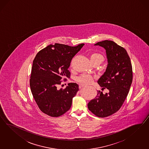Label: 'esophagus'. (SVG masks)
Returning <instances> with one entry per match:
<instances>
[{
    "label": "esophagus",
    "instance_id": "esophagus-1",
    "mask_svg": "<svg viewBox=\"0 0 149 149\" xmlns=\"http://www.w3.org/2000/svg\"><path fill=\"white\" fill-rule=\"evenodd\" d=\"M85 87V85H80V86H79V88H81L82 87Z\"/></svg>",
    "mask_w": 149,
    "mask_h": 149
}]
</instances>
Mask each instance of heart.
<instances>
[{
  "label": "heart",
  "instance_id": "obj_1",
  "mask_svg": "<svg viewBox=\"0 0 149 149\" xmlns=\"http://www.w3.org/2000/svg\"><path fill=\"white\" fill-rule=\"evenodd\" d=\"M91 62L92 63H98L101 64L104 61V56L97 52H94L91 54ZM93 81V77L90 74H84L77 78V81L83 85L90 84Z\"/></svg>",
  "mask_w": 149,
  "mask_h": 149
}]
</instances>
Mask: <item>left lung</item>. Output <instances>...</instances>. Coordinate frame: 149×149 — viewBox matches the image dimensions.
<instances>
[{"instance_id": "1", "label": "left lung", "mask_w": 149, "mask_h": 149, "mask_svg": "<svg viewBox=\"0 0 149 149\" xmlns=\"http://www.w3.org/2000/svg\"><path fill=\"white\" fill-rule=\"evenodd\" d=\"M95 45L106 50L108 64L97 82L102 90L107 88L108 93L103 94L98 91L95 99L88 103V108L98 117H108L117 112L126 98L133 80L132 66L126 50L113 41H102Z\"/></svg>"}]
</instances>
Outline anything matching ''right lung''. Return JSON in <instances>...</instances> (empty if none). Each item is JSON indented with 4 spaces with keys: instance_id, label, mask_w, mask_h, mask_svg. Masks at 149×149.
<instances>
[{
    "instance_id": "obj_1",
    "label": "right lung",
    "mask_w": 149,
    "mask_h": 149,
    "mask_svg": "<svg viewBox=\"0 0 149 149\" xmlns=\"http://www.w3.org/2000/svg\"><path fill=\"white\" fill-rule=\"evenodd\" d=\"M84 44L77 46L56 43L40 50L33 62L30 79L32 95L39 108L51 117H58L68 111L72 98L79 91L76 83H69L58 89L62 80L69 78L68 70L74 56Z\"/></svg>"
}]
</instances>
